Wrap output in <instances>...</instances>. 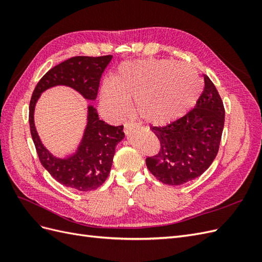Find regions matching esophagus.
Listing matches in <instances>:
<instances>
[{
    "label": "esophagus",
    "mask_w": 262,
    "mask_h": 262,
    "mask_svg": "<svg viewBox=\"0 0 262 262\" xmlns=\"http://www.w3.org/2000/svg\"><path fill=\"white\" fill-rule=\"evenodd\" d=\"M138 123L137 122H134V121H128V122H125L124 123V133L126 134V136H129V134L136 129V128H138Z\"/></svg>",
    "instance_id": "esophagus-1"
}]
</instances>
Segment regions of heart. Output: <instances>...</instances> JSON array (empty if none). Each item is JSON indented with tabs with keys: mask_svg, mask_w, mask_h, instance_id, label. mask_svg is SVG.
Listing matches in <instances>:
<instances>
[{
	"mask_svg": "<svg viewBox=\"0 0 262 262\" xmlns=\"http://www.w3.org/2000/svg\"><path fill=\"white\" fill-rule=\"evenodd\" d=\"M201 92L202 80L192 66L147 59L122 62L113 80L102 82L100 99L102 106L118 118L129 108V99L136 98L142 119L164 125L188 113Z\"/></svg>",
	"mask_w": 262,
	"mask_h": 262,
	"instance_id": "obj_1",
	"label": "heart"
}]
</instances>
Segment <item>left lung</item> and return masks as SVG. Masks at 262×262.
<instances>
[{
	"instance_id": "8db88e82",
	"label": "left lung",
	"mask_w": 262,
	"mask_h": 262,
	"mask_svg": "<svg viewBox=\"0 0 262 262\" xmlns=\"http://www.w3.org/2000/svg\"><path fill=\"white\" fill-rule=\"evenodd\" d=\"M224 120L223 101L204 75V90L193 109L170 124L150 126L161 148L155 156L146 158L148 170L169 186L201 176L217 155Z\"/></svg>"
}]
</instances>
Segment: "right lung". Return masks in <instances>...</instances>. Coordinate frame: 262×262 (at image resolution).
Returning <instances> with one entry per match:
<instances>
[{
	"label": "right lung",
	"mask_w": 262,
	"mask_h": 262,
	"mask_svg": "<svg viewBox=\"0 0 262 262\" xmlns=\"http://www.w3.org/2000/svg\"><path fill=\"white\" fill-rule=\"evenodd\" d=\"M113 55L74 57L55 66L38 82L29 104V125L39 161L61 185L78 191L97 189L107 179L112 169L115 148L123 140V125L114 126L99 119L93 105L87 106V124L83 138L74 153L57 157L42 144L35 126L34 114L40 95L54 86H68L94 101L99 82Z\"/></svg>",
	"instance_id": "right-lung-1"
}]
</instances>
